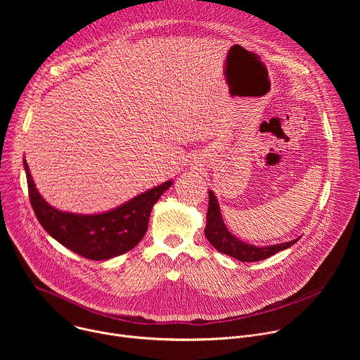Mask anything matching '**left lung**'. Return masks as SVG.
Returning a JSON list of instances; mask_svg holds the SVG:
<instances>
[{"instance_id":"1","label":"left lung","mask_w":360,"mask_h":360,"mask_svg":"<svg viewBox=\"0 0 360 360\" xmlns=\"http://www.w3.org/2000/svg\"><path fill=\"white\" fill-rule=\"evenodd\" d=\"M207 226H205V236L210 240V243L219 252L232 256V258L240 261V262H258L264 261L269 256L278 253L279 250H285L295 245L297 239H293L290 242H283V243H276V245H266V246H255L250 243H246L236 238L233 233L229 232L226 228L221 208H219V202L217 199V195L210 191V207H208V214H207Z\"/></svg>"}]
</instances>
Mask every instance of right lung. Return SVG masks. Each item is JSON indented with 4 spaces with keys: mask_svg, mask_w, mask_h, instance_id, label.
<instances>
[{
    "mask_svg": "<svg viewBox=\"0 0 360 360\" xmlns=\"http://www.w3.org/2000/svg\"><path fill=\"white\" fill-rule=\"evenodd\" d=\"M27 184L37 219L56 240L91 261H108L135 248L148 229L149 215L172 179L153 186L120 207L92 215L56 210L41 196L24 160Z\"/></svg>",
    "mask_w": 360,
    "mask_h": 360,
    "instance_id": "1",
    "label": "right lung"
}]
</instances>
